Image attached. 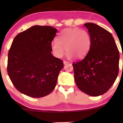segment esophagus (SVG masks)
Segmentation results:
<instances>
[{"mask_svg": "<svg viewBox=\"0 0 123 123\" xmlns=\"http://www.w3.org/2000/svg\"><path fill=\"white\" fill-rule=\"evenodd\" d=\"M63 64H64V65H66V64H68V63H69L68 62L65 61H63Z\"/></svg>", "mask_w": 123, "mask_h": 123, "instance_id": "34e87169", "label": "esophagus"}]
</instances>
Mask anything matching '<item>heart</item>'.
I'll use <instances>...</instances> for the list:
<instances>
[{
	"label": "heart",
	"instance_id": "b5f03b06",
	"mask_svg": "<svg viewBox=\"0 0 123 123\" xmlns=\"http://www.w3.org/2000/svg\"><path fill=\"white\" fill-rule=\"evenodd\" d=\"M58 41H53L51 49L54 55L60 58L66 51L69 59L85 58L90 51L92 40L87 31L79 28H69L62 31Z\"/></svg>",
	"mask_w": 123,
	"mask_h": 123
}]
</instances>
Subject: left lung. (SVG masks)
I'll return each mask as SVG.
<instances>
[{"label":"left lung","instance_id":"obj_1","mask_svg":"<svg viewBox=\"0 0 123 123\" xmlns=\"http://www.w3.org/2000/svg\"><path fill=\"white\" fill-rule=\"evenodd\" d=\"M92 40L90 51L82 60L73 62L74 80L87 95L105 94L115 83L119 69V51L113 36L94 23H86Z\"/></svg>","mask_w":123,"mask_h":123}]
</instances>
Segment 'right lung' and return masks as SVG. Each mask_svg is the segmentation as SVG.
Wrapping results in <instances>:
<instances>
[{"label": "right lung", "mask_w": 123, "mask_h": 123, "mask_svg": "<svg viewBox=\"0 0 123 123\" xmlns=\"http://www.w3.org/2000/svg\"><path fill=\"white\" fill-rule=\"evenodd\" d=\"M57 29L35 25L18 34L8 54L7 73L16 89L32 98L50 94L63 67L52 55L51 44Z\"/></svg>", "instance_id": "obj_1"}]
</instances>
